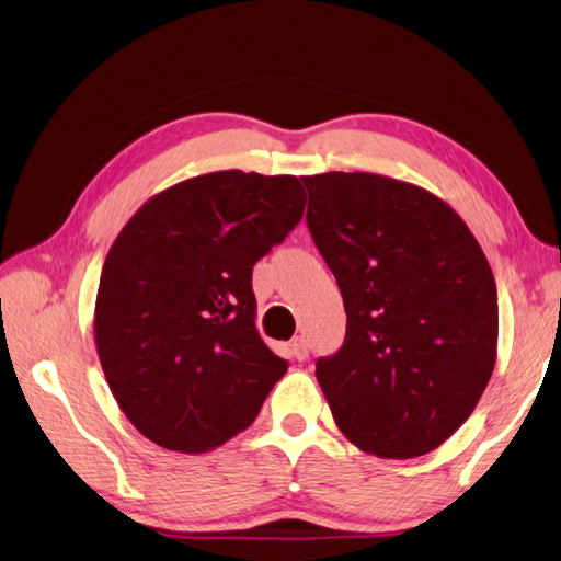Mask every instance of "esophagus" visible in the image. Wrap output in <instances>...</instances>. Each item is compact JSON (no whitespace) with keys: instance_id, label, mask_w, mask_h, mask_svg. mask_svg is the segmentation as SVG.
Listing matches in <instances>:
<instances>
[{"instance_id":"esophagus-1","label":"esophagus","mask_w":561,"mask_h":561,"mask_svg":"<svg viewBox=\"0 0 561 561\" xmlns=\"http://www.w3.org/2000/svg\"><path fill=\"white\" fill-rule=\"evenodd\" d=\"M289 353H291V357L294 359H299V362H304L306 357H309V343H306V340L299 335V337H294L291 343H289Z\"/></svg>"}]
</instances>
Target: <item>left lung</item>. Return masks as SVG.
Listing matches in <instances>:
<instances>
[{
    "instance_id": "obj_1",
    "label": "left lung",
    "mask_w": 561,
    "mask_h": 561,
    "mask_svg": "<svg viewBox=\"0 0 561 561\" xmlns=\"http://www.w3.org/2000/svg\"><path fill=\"white\" fill-rule=\"evenodd\" d=\"M306 224L343 294L347 331L316 379L340 431L377 457L443 445L496 365L499 294L467 224L415 184L369 172L301 178Z\"/></svg>"
}]
</instances>
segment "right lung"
I'll return each mask as SVG.
<instances>
[{
  "instance_id": "right-lung-1",
  "label": "right lung",
  "mask_w": 561,
  "mask_h": 561,
  "mask_svg": "<svg viewBox=\"0 0 561 561\" xmlns=\"http://www.w3.org/2000/svg\"><path fill=\"white\" fill-rule=\"evenodd\" d=\"M304 206L289 174L224 170L152 196L118 233L94 337L108 389L148 440L206 453L257 419L289 362L257 335L252 267Z\"/></svg>"
}]
</instances>
